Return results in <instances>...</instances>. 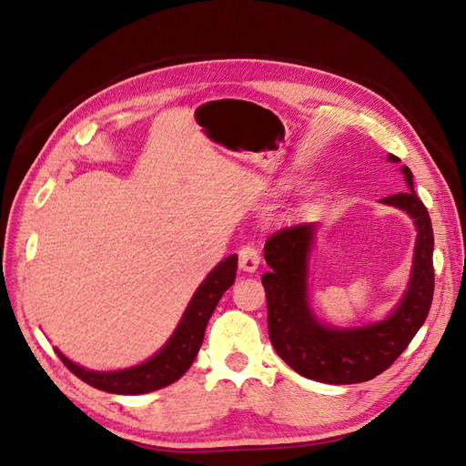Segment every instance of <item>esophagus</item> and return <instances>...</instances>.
<instances>
[{
  "mask_svg": "<svg viewBox=\"0 0 466 466\" xmlns=\"http://www.w3.org/2000/svg\"><path fill=\"white\" fill-rule=\"evenodd\" d=\"M238 262H239V268L244 272H255L258 268V251L253 246H244L238 253Z\"/></svg>",
  "mask_w": 466,
  "mask_h": 466,
  "instance_id": "obj_1",
  "label": "esophagus"
}]
</instances>
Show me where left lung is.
<instances>
[{
    "label": "left lung",
    "instance_id": "8db88e82",
    "mask_svg": "<svg viewBox=\"0 0 466 466\" xmlns=\"http://www.w3.org/2000/svg\"><path fill=\"white\" fill-rule=\"evenodd\" d=\"M389 161L398 157L389 154ZM408 190L382 198L380 204L406 211L417 230L413 265L392 312L358 328H335L316 318L310 307V255L316 241V222L283 228L265 244L270 270L262 274L268 305V335L278 356L299 375L328 382L354 384L389 370L408 349L429 316L434 293V234L427 208L413 188V173L400 167Z\"/></svg>",
    "mask_w": 466,
    "mask_h": 466
}]
</instances>
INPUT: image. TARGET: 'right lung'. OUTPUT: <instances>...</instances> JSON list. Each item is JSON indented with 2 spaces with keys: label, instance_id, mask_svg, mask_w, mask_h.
Masks as SVG:
<instances>
[{
  "label": "right lung",
  "instance_id": "1",
  "mask_svg": "<svg viewBox=\"0 0 466 466\" xmlns=\"http://www.w3.org/2000/svg\"><path fill=\"white\" fill-rule=\"evenodd\" d=\"M236 270L238 255L222 258L199 283L169 340L152 358L138 363V366L117 371H93L77 366L58 349H55V352L76 377L98 390L110 394H147L164 389L183 377L192 366L201 342H204L208 321L222 293L234 283Z\"/></svg>",
  "mask_w": 466,
  "mask_h": 466
}]
</instances>
